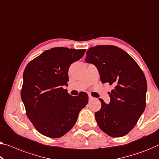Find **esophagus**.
Listing matches in <instances>:
<instances>
[{
	"label": "esophagus",
	"instance_id": "obj_1",
	"mask_svg": "<svg viewBox=\"0 0 159 159\" xmlns=\"http://www.w3.org/2000/svg\"><path fill=\"white\" fill-rule=\"evenodd\" d=\"M93 99H94V97H92L91 95H89V101H92Z\"/></svg>",
	"mask_w": 159,
	"mask_h": 159
}]
</instances>
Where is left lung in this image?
Here are the masks:
<instances>
[{
    "label": "left lung",
    "mask_w": 159,
    "mask_h": 159,
    "mask_svg": "<svg viewBox=\"0 0 159 159\" xmlns=\"http://www.w3.org/2000/svg\"><path fill=\"white\" fill-rule=\"evenodd\" d=\"M85 62L96 66L103 84L114 87L109 104L99 99L102 107L95 112L99 127L111 137L126 135L146 107L147 83L143 71L127 52L114 45L90 48Z\"/></svg>",
    "instance_id": "obj_1"
}]
</instances>
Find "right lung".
I'll use <instances>...</instances> for the list:
<instances>
[{"label":"right lung","mask_w":159,"mask_h":159,"mask_svg":"<svg viewBox=\"0 0 159 159\" xmlns=\"http://www.w3.org/2000/svg\"><path fill=\"white\" fill-rule=\"evenodd\" d=\"M84 52V49L51 48L30 61L24 70L21 99L27 116L44 136L59 138L65 135L88 103L86 92L73 97L62 87L67 86L70 66Z\"/></svg>","instance_id":"right-lung-1"}]
</instances>
